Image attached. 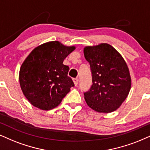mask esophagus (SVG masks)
I'll list each match as a JSON object with an SVG mask.
<instances>
[{
    "mask_svg": "<svg viewBox=\"0 0 150 150\" xmlns=\"http://www.w3.org/2000/svg\"><path fill=\"white\" fill-rule=\"evenodd\" d=\"M73 82L74 83V86H76L77 85H78V83H79V79H73Z\"/></svg>",
    "mask_w": 150,
    "mask_h": 150,
    "instance_id": "34e87169",
    "label": "esophagus"
}]
</instances>
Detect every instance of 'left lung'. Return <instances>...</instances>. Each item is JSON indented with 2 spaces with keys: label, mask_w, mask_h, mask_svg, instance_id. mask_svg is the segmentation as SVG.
Instances as JSON below:
<instances>
[{
  "label": "left lung",
  "mask_w": 150,
  "mask_h": 150,
  "mask_svg": "<svg viewBox=\"0 0 150 150\" xmlns=\"http://www.w3.org/2000/svg\"><path fill=\"white\" fill-rule=\"evenodd\" d=\"M83 53L92 74V86L84 93L87 104L98 112L115 111L126 99L132 87L125 59L106 43L86 47Z\"/></svg>",
  "instance_id": "8db88e82"
}]
</instances>
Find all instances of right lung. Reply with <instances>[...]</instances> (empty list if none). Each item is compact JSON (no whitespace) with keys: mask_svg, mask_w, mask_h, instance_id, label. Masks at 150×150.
<instances>
[{"mask_svg":"<svg viewBox=\"0 0 150 150\" xmlns=\"http://www.w3.org/2000/svg\"><path fill=\"white\" fill-rule=\"evenodd\" d=\"M74 46L58 41L49 42L35 48L22 63L19 83L24 96L33 106L44 110L55 108L74 86L67 76L69 67L63 61Z\"/></svg>","mask_w":150,"mask_h":150,"instance_id":"add662e5","label":"right lung"}]
</instances>
